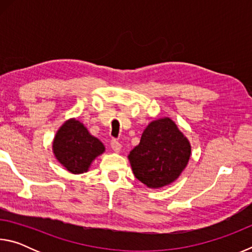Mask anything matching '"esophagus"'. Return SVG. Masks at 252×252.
Listing matches in <instances>:
<instances>
[{
  "label": "esophagus",
  "mask_w": 252,
  "mask_h": 252,
  "mask_svg": "<svg viewBox=\"0 0 252 252\" xmlns=\"http://www.w3.org/2000/svg\"><path fill=\"white\" fill-rule=\"evenodd\" d=\"M110 146H111V148H112V150H113L114 152H120V150H121V144H120V142L117 141L116 139L111 140Z\"/></svg>",
  "instance_id": "1"
}]
</instances>
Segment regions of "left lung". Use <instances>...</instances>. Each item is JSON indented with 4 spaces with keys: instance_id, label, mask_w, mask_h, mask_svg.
I'll use <instances>...</instances> for the list:
<instances>
[{
    "instance_id": "8db88e82",
    "label": "left lung",
    "mask_w": 252,
    "mask_h": 252,
    "mask_svg": "<svg viewBox=\"0 0 252 252\" xmlns=\"http://www.w3.org/2000/svg\"><path fill=\"white\" fill-rule=\"evenodd\" d=\"M191 146L171 119L152 121L140 143L130 152L135 178L149 188H162L177 180L188 164Z\"/></svg>"
}]
</instances>
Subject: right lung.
<instances>
[{"mask_svg":"<svg viewBox=\"0 0 252 252\" xmlns=\"http://www.w3.org/2000/svg\"><path fill=\"white\" fill-rule=\"evenodd\" d=\"M53 152L67 171L87 172L91 162L104 152L99 139L89 133L82 123L71 119L60 127L53 141Z\"/></svg>","mask_w":252,"mask_h":252,"instance_id":"obj_1","label":"right lung"}]
</instances>
